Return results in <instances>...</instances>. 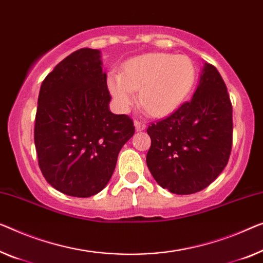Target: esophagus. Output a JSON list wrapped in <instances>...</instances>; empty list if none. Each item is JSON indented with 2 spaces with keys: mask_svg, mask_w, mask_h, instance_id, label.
I'll use <instances>...</instances> for the list:
<instances>
[{
  "mask_svg": "<svg viewBox=\"0 0 263 263\" xmlns=\"http://www.w3.org/2000/svg\"><path fill=\"white\" fill-rule=\"evenodd\" d=\"M135 126H136V131H143V130H145V127H146V125L142 123V121L136 120L135 121Z\"/></svg>",
  "mask_w": 263,
  "mask_h": 263,
  "instance_id": "esophagus-1",
  "label": "esophagus"
}]
</instances>
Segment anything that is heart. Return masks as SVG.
I'll return each mask as SVG.
<instances>
[{
  "mask_svg": "<svg viewBox=\"0 0 263 263\" xmlns=\"http://www.w3.org/2000/svg\"><path fill=\"white\" fill-rule=\"evenodd\" d=\"M196 81V67L185 55L147 53L125 62L123 73L111 72L107 87L121 112H127L137 100L154 117L175 112L186 99Z\"/></svg>",
  "mask_w": 263,
  "mask_h": 263,
  "instance_id": "heart-1",
  "label": "heart"
}]
</instances>
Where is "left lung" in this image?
<instances>
[{
  "instance_id": "left-lung-1",
  "label": "left lung",
  "mask_w": 263,
  "mask_h": 263,
  "mask_svg": "<svg viewBox=\"0 0 263 263\" xmlns=\"http://www.w3.org/2000/svg\"><path fill=\"white\" fill-rule=\"evenodd\" d=\"M146 164L156 182L172 194L198 193L228 164L233 106L221 74L205 64L193 99L147 127Z\"/></svg>"
}]
</instances>
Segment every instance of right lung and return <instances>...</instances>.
I'll return each instance as SVG.
<instances>
[{
  "mask_svg": "<svg viewBox=\"0 0 263 263\" xmlns=\"http://www.w3.org/2000/svg\"><path fill=\"white\" fill-rule=\"evenodd\" d=\"M100 50L78 49L42 81L34 143L46 181L60 193L91 197L112 177L118 154L135 126L113 115Z\"/></svg>",
  "mask_w": 263,
  "mask_h": 263,
  "instance_id": "obj_1",
  "label": "right lung"
}]
</instances>
